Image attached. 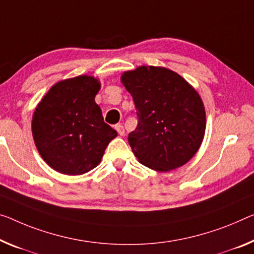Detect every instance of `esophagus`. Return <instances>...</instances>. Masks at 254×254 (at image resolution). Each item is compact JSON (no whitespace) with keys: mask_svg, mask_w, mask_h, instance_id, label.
I'll return each mask as SVG.
<instances>
[{"mask_svg":"<svg viewBox=\"0 0 254 254\" xmlns=\"http://www.w3.org/2000/svg\"><path fill=\"white\" fill-rule=\"evenodd\" d=\"M116 130L118 131V134H119L120 136L125 135V129H124L123 124H117V125H116Z\"/></svg>","mask_w":254,"mask_h":254,"instance_id":"esophagus-1","label":"esophagus"}]
</instances>
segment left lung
<instances>
[{
	"label": "left lung",
	"instance_id": "left-lung-1",
	"mask_svg": "<svg viewBox=\"0 0 254 254\" xmlns=\"http://www.w3.org/2000/svg\"><path fill=\"white\" fill-rule=\"evenodd\" d=\"M135 103L137 127L128 143L142 165L169 171L185 165L200 149L205 110L200 95L173 70L142 65L122 76Z\"/></svg>",
	"mask_w": 254,
	"mask_h": 254
}]
</instances>
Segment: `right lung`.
Masks as SVG:
<instances>
[{"mask_svg":"<svg viewBox=\"0 0 254 254\" xmlns=\"http://www.w3.org/2000/svg\"><path fill=\"white\" fill-rule=\"evenodd\" d=\"M101 85L92 76L61 80L36 107L32 122L35 145L43 160L64 175H83L101 162L117 131L104 123L95 103Z\"/></svg>","mask_w":254,"mask_h":254,"instance_id":"right-lung-1","label":"right lung"}]
</instances>
